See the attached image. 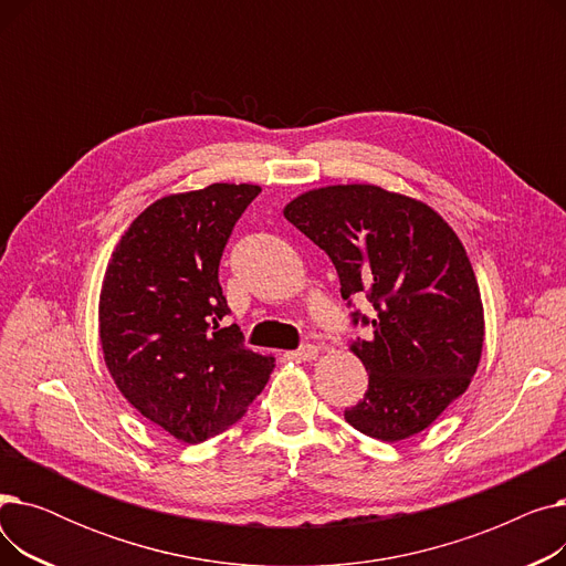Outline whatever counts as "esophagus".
Here are the masks:
<instances>
[{
    "instance_id": "1",
    "label": "esophagus",
    "mask_w": 566,
    "mask_h": 566,
    "mask_svg": "<svg viewBox=\"0 0 566 566\" xmlns=\"http://www.w3.org/2000/svg\"><path fill=\"white\" fill-rule=\"evenodd\" d=\"M291 358H293V360H298V363L316 360V358H318V346H314V344H305V346H301L298 350H293V353H291Z\"/></svg>"
}]
</instances>
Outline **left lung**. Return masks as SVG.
<instances>
[{"instance_id":"left-lung-1","label":"left lung","mask_w":566,"mask_h":566,"mask_svg":"<svg viewBox=\"0 0 566 566\" xmlns=\"http://www.w3.org/2000/svg\"><path fill=\"white\" fill-rule=\"evenodd\" d=\"M284 218L331 256L342 298L367 293L376 310L371 337L348 344L369 385L346 422L382 442L431 427L468 390L484 346L480 284L454 229L429 203L371 184L307 190Z\"/></svg>"}]
</instances>
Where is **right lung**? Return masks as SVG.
<instances>
[{
  "label": "right lung",
  "instance_id": "add662e5",
  "mask_svg": "<svg viewBox=\"0 0 566 566\" xmlns=\"http://www.w3.org/2000/svg\"><path fill=\"white\" fill-rule=\"evenodd\" d=\"M261 192L211 184L167 195L130 222L101 286L98 335L112 380L133 408L176 440L213 438L245 415L275 355L243 346L218 268L233 224Z\"/></svg>",
  "mask_w": 566,
  "mask_h": 566
}]
</instances>
